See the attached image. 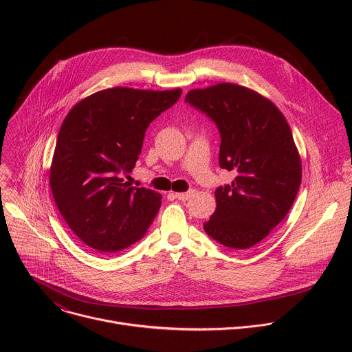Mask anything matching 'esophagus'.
<instances>
[{
    "label": "esophagus",
    "mask_w": 352,
    "mask_h": 352,
    "mask_svg": "<svg viewBox=\"0 0 352 352\" xmlns=\"http://www.w3.org/2000/svg\"><path fill=\"white\" fill-rule=\"evenodd\" d=\"M193 193H195L193 189H190L188 192H178V193H175V197L179 199V200H188V199H190L193 196Z\"/></svg>",
    "instance_id": "34e87169"
}]
</instances>
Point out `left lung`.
Here are the masks:
<instances>
[{
    "instance_id": "1",
    "label": "left lung",
    "mask_w": 352,
    "mask_h": 352,
    "mask_svg": "<svg viewBox=\"0 0 352 352\" xmlns=\"http://www.w3.org/2000/svg\"><path fill=\"white\" fill-rule=\"evenodd\" d=\"M185 102L216 122L220 167L235 173L216 189V212L204 228L227 248L254 246L287 216L302 179L291 128L273 102L241 85L193 89Z\"/></svg>"
}]
</instances>
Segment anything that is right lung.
I'll return each instance as SVG.
<instances>
[{
	"label": "right lung",
	"instance_id": "right-lung-1",
	"mask_svg": "<svg viewBox=\"0 0 352 352\" xmlns=\"http://www.w3.org/2000/svg\"><path fill=\"white\" fill-rule=\"evenodd\" d=\"M181 93L111 87L85 97L67 114L50 186L61 216L87 246L117 252L139 241L153 223L162 195L131 186L122 174L133 170L148 124Z\"/></svg>",
	"mask_w": 352,
	"mask_h": 352
}]
</instances>
